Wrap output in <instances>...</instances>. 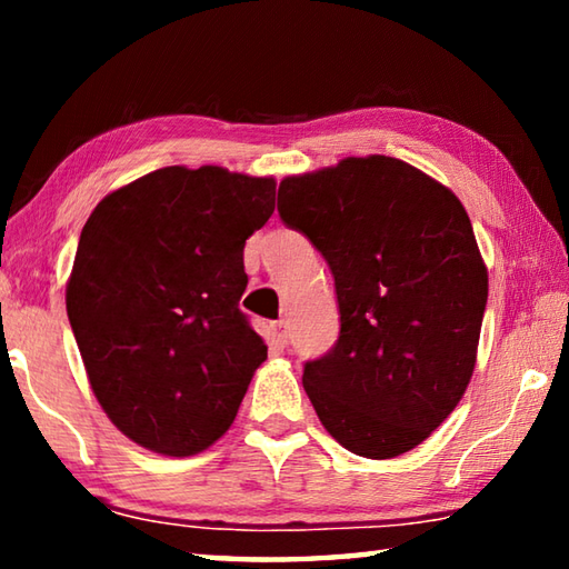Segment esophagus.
<instances>
[{
  "label": "esophagus",
  "instance_id": "1",
  "mask_svg": "<svg viewBox=\"0 0 569 569\" xmlns=\"http://www.w3.org/2000/svg\"><path fill=\"white\" fill-rule=\"evenodd\" d=\"M268 333H271V341H276L278 346L288 343V331H286L283 321H273L271 326H268Z\"/></svg>",
  "mask_w": 569,
  "mask_h": 569
}]
</instances>
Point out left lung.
Returning <instances> with one entry per match:
<instances>
[{
    "mask_svg": "<svg viewBox=\"0 0 569 569\" xmlns=\"http://www.w3.org/2000/svg\"><path fill=\"white\" fill-rule=\"evenodd\" d=\"M278 213L326 258L339 298V341L303 369L326 431L369 459L421 445L477 363L489 281L465 206L409 162L369 156L283 178Z\"/></svg>",
    "mask_w": 569,
    "mask_h": 569,
    "instance_id": "1",
    "label": "left lung"
}]
</instances>
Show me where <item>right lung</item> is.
<instances>
[{
    "label": "right lung",
    "instance_id": "1",
    "mask_svg": "<svg viewBox=\"0 0 569 569\" xmlns=\"http://www.w3.org/2000/svg\"><path fill=\"white\" fill-rule=\"evenodd\" d=\"M273 208V178L170 166L92 210L67 316L92 393L134 445L192 457L233 423L268 356L238 308L243 248Z\"/></svg>",
    "mask_w": 569,
    "mask_h": 569
}]
</instances>
